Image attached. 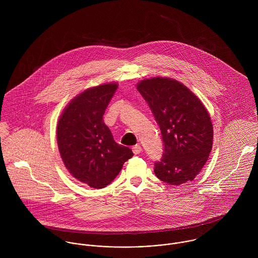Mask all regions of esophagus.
Listing matches in <instances>:
<instances>
[{
	"instance_id": "obj_1",
	"label": "esophagus",
	"mask_w": 258,
	"mask_h": 258,
	"mask_svg": "<svg viewBox=\"0 0 258 258\" xmlns=\"http://www.w3.org/2000/svg\"><path fill=\"white\" fill-rule=\"evenodd\" d=\"M132 151H133V153H134L135 155H138V154L141 153L142 147H141L140 145H135V146H133V148H132Z\"/></svg>"
}]
</instances>
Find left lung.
Masks as SVG:
<instances>
[{"label":"left lung","mask_w":258,"mask_h":258,"mask_svg":"<svg viewBox=\"0 0 258 258\" xmlns=\"http://www.w3.org/2000/svg\"><path fill=\"white\" fill-rule=\"evenodd\" d=\"M137 89L147 101L164 141L158 179L173 185L192 181L208 161L214 129L202 101L183 83L167 77L143 79Z\"/></svg>","instance_id":"1"}]
</instances>
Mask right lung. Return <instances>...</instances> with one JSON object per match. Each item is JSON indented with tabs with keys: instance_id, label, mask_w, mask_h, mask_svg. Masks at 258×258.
Listing matches in <instances>:
<instances>
[{
	"instance_id": "obj_1",
	"label": "right lung",
	"mask_w": 258,
	"mask_h": 258,
	"mask_svg": "<svg viewBox=\"0 0 258 258\" xmlns=\"http://www.w3.org/2000/svg\"><path fill=\"white\" fill-rule=\"evenodd\" d=\"M117 83L88 88L75 96L59 117L56 138L64 166L76 180L94 188L110 184L123 164L133 157L117 144L103 115Z\"/></svg>"
}]
</instances>
